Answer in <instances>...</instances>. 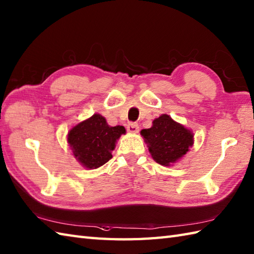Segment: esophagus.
Here are the masks:
<instances>
[{"label": "esophagus", "instance_id": "obj_1", "mask_svg": "<svg viewBox=\"0 0 254 254\" xmlns=\"http://www.w3.org/2000/svg\"><path fill=\"white\" fill-rule=\"evenodd\" d=\"M127 132H130V133H132V134H135V133H137L138 132V130H139V127H138V126L136 123H130V124H127Z\"/></svg>", "mask_w": 254, "mask_h": 254}]
</instances>
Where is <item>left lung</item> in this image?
Listing matches in <instances>:
<instances>
[{"label":"left lung","instance_id":"obj_1","mask_svg":"<svg viewBox=\"0 0 254 254\" xmlns=\"http://www.w3.org/2000/svg\"><path fill=\"white\" fill-rule=\"evenodd\" d=\"M141 135L156 163L169 167L185 156L194 143V134L168 115H161Z\"/></svg>","mask_w":254,"mask_h":254}]
</instances>
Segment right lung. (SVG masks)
<instances>
[{"instance_id": "right-lung-1", "label": "right lung", "mask_w": 254, "mask_h": 254, "mask_svg": "<svg viewBox=\"0 0 254 254\" xmlns=\"http://www.w3.org/2000/svg\"><path fill=\"white\" fill-rule=\"evenodd\" d=\"M122 126L111 127L105 117L95 113L77 123L67 133L66 141L73 156L86 169H97L112 158V150L122 134Z\"/></svg>"}]
</instances>
